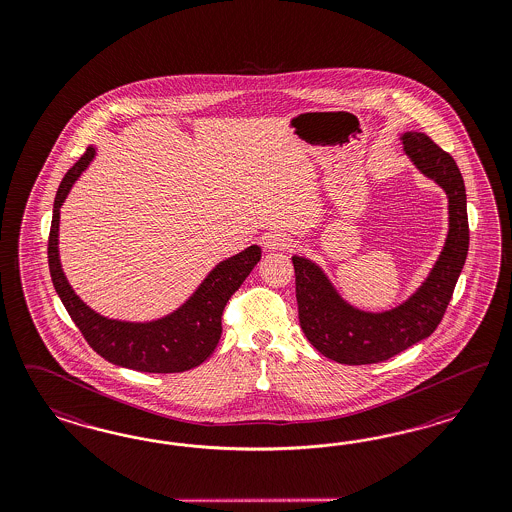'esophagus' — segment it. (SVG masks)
I'll return each mask as SVG.
<instances>
[{
    "mask_svg": "<svg viewBox=\"0 0 512 512\" xmlns=\"http://www.w3.org/2000/svg\"><path fill=\"white\" fill-rule=\"evenodd\" d=\"M264 248L270 249V251H289V249L295 248V240L285 233H270L268 236H264Z\"/></svg>",
    "mask_w": 512,
    "mask_h": 512,
    "instance_id": "obj_1",
    "label": "esophagus"
}]
</instances>
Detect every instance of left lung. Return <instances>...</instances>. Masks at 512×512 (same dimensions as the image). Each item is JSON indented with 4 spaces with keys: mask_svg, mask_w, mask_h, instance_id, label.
<instances>
[{
    "mask_svg": "<svg viewBox=\"0 0 512 512\" xmlns=\"http://www.w3.org/2000/svg\"><path fill=\"white\" fill-rule=\"evenodd\" d=\"M400 142L420 174L434 180L449 199L445 246L419 289L396 308L360 310L340 295L319 264L293 257L302 332L321 355L340 364L383 362L428 338L443 319L467 257V201L458 165L424 133L405 131Z\"/></svg>",
    "mask_w": 512,
    "mask_h": 512,
    "instance_id": "1",
    "label": "left lung"
}]
</instances>
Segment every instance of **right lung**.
Masks as SVG:
<instances>
[{
  "label": "right lung",
  "instance_id": "right-lung-1",
  "mask_svg": "<svg viewBox=\"0 0 512 512\" xmlns=\"http://www.w3.org/2000/svg\"><path fill=\"white\" fill-rule=\"evenodd\" d=\"M97 148L90 146L58 187L48 236V266L54 289L71 319L97 355L116 366L148 373L186 372L202 364L221 338V315L229 298L261 261V248L223 259L202 279L182 306L152 321L110 319L92 310L65 278L60 261V210L71 187L90 167Z\"/></svg>",
  "mask_w": 512,
  "mask_h": 512
}]
</instances>
